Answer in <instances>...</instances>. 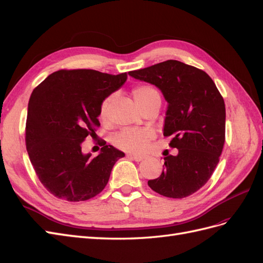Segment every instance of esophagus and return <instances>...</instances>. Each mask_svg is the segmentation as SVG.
<instances>
[{"label": "esophagus", "mask_w": 263, "mask_h": 263, "mask_svg": "<svg viewBox=\"0 0 263 263\" xmlns=\"http://www.w3.org/2000/svg\"><path fill=\"white\" fill-rule=\"evenodd\" d=\"M128 157H130L133 160H135V161H141V160H144V159H145V156L136 155V154H129Z\"/></svg>", "instance_id": "esophagus-1"}]
</instances>
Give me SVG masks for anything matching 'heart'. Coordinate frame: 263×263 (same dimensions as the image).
<instances>
[{
	"label": "heart",
	"instance_id": "1",
	"mask_svg": "<svg viewBox=\"0 0 263 263\" xmlns=\"http://www.w3.org/2000/svg\"><path fill=\"white\" fill-rule=\"evenodd\" d=\"M134 99L138 103L140 107L155 97H158L159 93L154 87L149 85H138L133 90ZM110 102V98L105 99L103 101L101 108H100V116L105 118L107 115V109ZM154 137L153 132L146 129H125L121 133H118L113 138V142L116 147L126 151H132V153H141L144 151L149 140Z\"/></svg>",
	"mask_w": 263,
	"mask_h": 263
}]
</instances>
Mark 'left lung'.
<instances>
[{
	"instance_id": "obj_1",
	"label": "left lung",
	"mask_w": 263,
	"mask_h": 263,
	"mask_svg": "<svg viewBox=\"0 0 263 263\" xmlns=\"http://www.w3.org/2000/svg\"><path fill=\"white\" fill-rule=\"evenodd\" d=\"M129 76L156 85L168 102L163 136L172 139L177 156L164 157L160 177L149 180L155 192L183 198L210 180L225 142L224 99L203 70L178 60H166L130 71Z\"/></svg>"
}]
</instances>
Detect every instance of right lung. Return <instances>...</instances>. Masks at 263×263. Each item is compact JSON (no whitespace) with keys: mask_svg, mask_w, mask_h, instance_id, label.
Returning a JSON list of instances; mask_svg holds the SVG:
<instances>
[{"mask_svg":"<svg viewBox=\"0 0 263 263\" xmlns=\"http://www.w3.org/2000/svg\"><path fill=\"white\" fill-rule=\"evenodd\" d=\"M127 80L91 69L59 70L35 87L28 102L26 149L38 179L55 197L86 201L107 184L115 162L125 156L103 145L92 157L82 142L95 135L103 101Z\"/></svg>","mask_w":263,"mask_h":263,"instance_id":"right-lung-1","label":"right lung"}]
</instances>
